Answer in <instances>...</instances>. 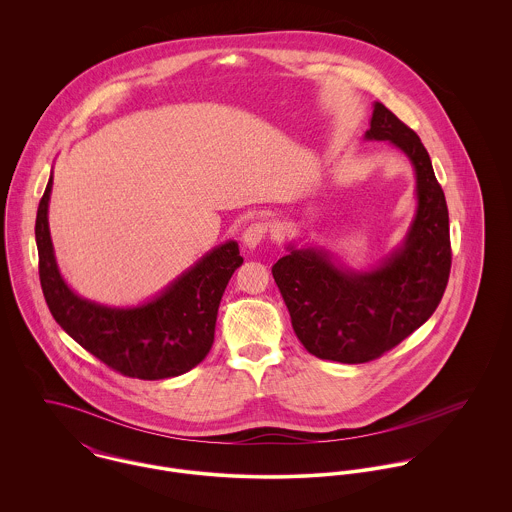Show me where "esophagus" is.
Wrapping results in <instances>:
<instances>
[{"label":"esophagus","instance_id":"1","mask_svg":"<svg viewBox=\"0 0 512 512\" xmlns=\"http://www.w3.org/2000/svg\"><path fill=\"white\" fill-rule=\"evenodd\" d=\"M266 232H268V224H266V222H254V224H250V226L242 232V244H244L248 250H254V248L262 242V238L266 236Z\"/></svg>","mask_w":512,"mask_h":512}]
</instances>
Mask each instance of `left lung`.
Instances as JSON below:
<instances>
[{
  "label": "left lung",
  "instance_id": "8db88e82",
  "mask_svg": "<svg viewBox=\"0 0 512 512\" xmlns=\"http://www.w3.org/2000/svg\"><path fill=\"white\" fill-rule=\"evenodd\" d=\"M366 142H388L412 163L416 211L402 242L376 266L351 268L329 250L290 242L272 266L301 345L317 359L359 365L422 327L445 292L451 246L445 195L420 138L372 104Z\"/></svg>",
  "mask_w": 512,
  "mask_h": 512
}]
</instances>
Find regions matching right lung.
Returning a JSON list of instances; mask_svg holds the SVG:
<instances>
[{
    "label": "right lung",
    "instance_id": "right-lung-1",
    "mask_svg": "<svg viewBox=\"0 0 512 512\" xmlns=\"http://www.w3.org/2000/svg\"><path fill=\"white\" fill-rule=\"evenodd\" d=\"M53 171L37 209L39 278L55 321L104 365L142 380L185 374L215 341L220 299L242 266L236 240L201 256L159 293L138 305H106L74 292L63 278L49 228Z\"/></svg>",
    "mask_w": 512,
    "mask_h": 512
}]
</instances>
